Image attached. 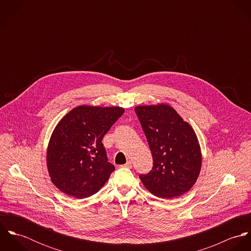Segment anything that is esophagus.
I'll return each instance as SVG.
<instances>
[{"instance_id":"34e87169","label":"esophagus","mask_w":251,"mask_h":251,"mask_svg":"<svg viewBox=\"0 0 251 251\" xmlns=\"http://www.w3.org/2000/svg\"><path fill=\"white\" fill-rule=\"evenodd\" d=\"M121 167H126V168H131L132 167V163L131 161H127L126 164L124 165H121Z\"/></svg>"}]
</instances>
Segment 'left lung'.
<instances>
[{
  "mask_svg": "<svg viewBox=\"0 0 251 251\" xmlns=\"http://www.w3.org/2000/svg\"><path fill=\"white\" fill-rule=\"evenodd\" d=\"M150 146L153 166L140 175L153 195L174 198L196 182L202 165L201 148L192 126L167 103L134 108Z\"/></svg>",
  "mask_w": 251,
  "mask_h": 251,
  "instance_id": "8db88e82",
  "label": "left lung"
}]
</instances>
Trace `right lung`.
Here are the masks:
<instances>
[{
    "mask_svg": "<svg viewBox=\"0 0 251 251\" xmlns=\"http://www.w3.org/2000/svg\"><path fill=\"white\" fill-rule=\"evenodd\" d=\"M124 112L119 106L80 105L62 118L46 153L48 173L57 188L83 199L104 185L115 167L101 141Z\"/></svg>",
    "mask_w": 251,
    "mask_h": 251,
    "instance_id": "right-lung-1",
    "label": "right lung"
}]
</instances>
